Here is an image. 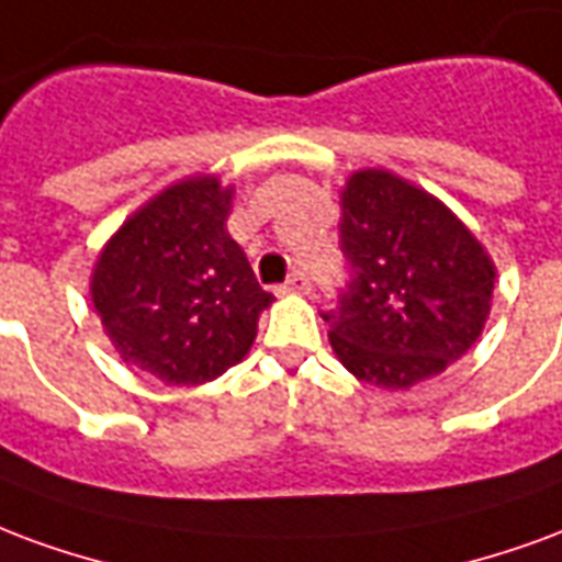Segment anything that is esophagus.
<instances>
[{
	"instance_id": "1",
	"label": "esophagus",
	"mask_w": 562,
	"mask_h": 562,
	"mask_svg": "<svg viewBox=\"0 0 562 562\" xmlns=\"http://www.w3.org/2000/svg\"><path fill=\"white\" fill-rule=\"evenodd\" d=\"M308 278L302 276V272H293L284 286H278V293H308Z\"/></svg>"
}]
</instances>
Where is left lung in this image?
<instances>
[{
    "label": "left lung",
    "mask_w": 562,
    "mask_h": 562,
    "mask_svg": "<svg viewBox=\"0 0 562 562\" xmlns=\"http://www.w3.org/2000/svg\"><path fill=\"white\" fill-rule=\"evenodd\" d=\"M338 227L350 284L326 323L356 380L413 389L479 341L497 266L443 200L366 167L344 182Z\"/></svg>",
    "instance_id": "obj_1"
}]
</instances>
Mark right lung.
<instances>
[{"label": "right lung", "instance_id": "add662e5", "mask_svg": "<svg viewBox=\"0 0 562 562\" xmlns=\"http://www.w3.org/2000/svg\"><path fill=\"white\" fill-rule=\"evenodd\" d=\"M233 186L196 173L125 218L98 254L92 308L119 359L167 386H200L241 362L276 299L227 233Z\"/></svg>", "mask_w": 562, "mask_h": 562}]
</instances>
